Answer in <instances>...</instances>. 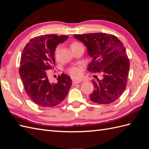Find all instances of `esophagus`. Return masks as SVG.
Instances as JSON below:
<instances>
[{"label": "esophagus", "mask_w": 149, "mask_h": 149, "mask_svg": "<svg viewBox=\"0 0 149 149\" xmlns=\"http://www.w3.org/2000/svg\"><path fill=\"white\" fill-rule=\"evenodd\" d=\"M81 81H80V80H76V79H73V80H72V85H75L77 84H78V83H81Z\"/></svg>", "instance_id": "obj_1"}]
</instances>
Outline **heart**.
I'll list each match as a JSON object with an SVG mask.
<instances>
[{"instance_id":"heart-1","label":"heart","mask_w":149,"mask_h":149,"mask_svg":"<svg viewBox=\"0 0 149 149\" xmlns=\"http://www.w3.org/2000/svg\"><path fill=\"white\" fill-rule=\"evenodd\" d=\"M80 45H81L80 43H79L78 42H73L71 43V48L72 49V48H74V47H77ZM60 49H61V46L57 45L55 48V49H54V56H55L56 58H57L58 56H59ZM83 71V69L81 66H73L69 69L68 72L70 74L71 77H72L73 78H79L81 77Z\"/></svg>"}]
</instances>
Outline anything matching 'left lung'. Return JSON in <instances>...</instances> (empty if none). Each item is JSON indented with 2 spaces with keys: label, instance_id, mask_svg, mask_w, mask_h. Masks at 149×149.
I'll return each instance as SVG.
<instances>
[{
  "label": "left lung",
  "instance_id": "1",
  "mask_svg": "<svg viewBox=\"0 0 149 149\" xmlns=\"http://www.w3.org/2000/svg\"><path fill=\"white\" fill-rule=\"evenodd\" d=\"M83 42L92 60L88 66L91 72H99L102 79L92 81L93 92L90 99L99 104H109L124 92L128 79L130 61L123 43L117 37L104 33L74 35Z\"/></svg>",
  "mask_w": 149,
  "mask_h": 149
}]
</instances>
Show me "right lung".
Listing matches in <instances>:
<instances>
[{"label":"right lung","mask_w":149,"mask_h":149,"mask_svg":"<svg viewBox=\"0 0 149 149\" xmlns=\"http://www.w3.org/2000/svg\"><path fill=\"white\" fill-rule=\"evenodd\" d=\"M68 38L67 35H45L31 39L25 45L21 56L19 72L24 88L31 100L38 106L52 107L66 98L72 80L63 73L56 83H50L47 70L55 65L54 49L59 43Z\"/></svg>","instance_id":"add662e5"}]
</instances>
